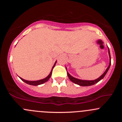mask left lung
Here are the masks:
<instances>
[{
    "instance_id": "left-lung-1",
    "label": "left lung",
    "mask_w": 122,
    "mask_h": 122,
    "mask_svg": "<svg viewBox=\"0 0 122 122\" xmlns=\"http://www.w3.org/2000/svg\"><path fill=\"white\" fill-rule=\"evenodd\" d=\"M108 50H109L108 52H109V57H110V63H109V67L107 68L106 70L104 71V73H103L100 77H99L98 78H97V79L94 80H80V79H78V78H74V77H73L72 76H71L68 72H67V75H68V78H70V80H71L72 83L79 85V86H92V85H94V84H96V83H98V82H99V81H100L102 79H103V78L104 77V76H106L107 72L108 70H109V69L110 67V65H111V57H110V51H109V48H108Z\"/></svg>"
}]
</instances>
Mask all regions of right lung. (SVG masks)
Wrapping results in <instances>:
<instances>
[{
  "label": "right lung",
  "mask_w": 122,
  "mask_h": 122,
  "mask_svg": "<svg viewBox=\"0 0 122 122\" xmlns=\"http://www.w3.org/2000/svg\"><path fill=\"white\" fill-rule=\"evenodd\" d=\"M56 62H55V64H54V66L52 67V70H51V72L50 73V74L48 75V76H47V77H46V78H44V79H42V80H37V81H28V80H25L23 79V78H20V79L22 80L23 81H24L25 83H26V84H28L29 85H32V86H38V85H40V84H44V83H45V82L47 81L49 79H50V78L51 77V74H52V70H53L54 67H55V64H56Z\"/></svg>",
  "instance_id": "1"
}]
</instances>
